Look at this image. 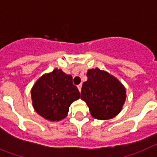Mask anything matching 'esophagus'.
<instances>
[{
	"mask_svg": "<svg viewBox=\"0 0 157 157\" xmlns=\"http://www.w3.org/2000/svg\"><path fill=\"white\" fill-rule=\"evenodd\" d=\"M77 88H78L79 91H80V92H81V88H82V84H79V85H77Z\"/></svg>",
	"mask_w": 157,
	"mask_h": 157,
	"instance_id": "obj_1",
	"label": "esophagus"
}]
</instances>
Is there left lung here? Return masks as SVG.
Segmentation results:
<instances>
[{"instance_id": "obj_1", "label": "left lung", "mask_w": 157, "mask_h": 157, "mask_svg": "<svg viewBox=\"0 0 157 157\" xmlns=\"http://www.w3.org/2000/svg\"><path fill=\"white\" fill-rule=\"evenodd\" d=\"M80 98L86 102L92 116L99 120L115 117L126 100V88L119 80L98 68L88 69Z\"/></svg>"}]
</instances>
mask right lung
<instances>
[{
    "label": "right lung",
    "mask_w": 157,
    "mask_h": 157,
    "mask_svg": "<svg viewBox=\"0 0 157 157\" xmlns=\"http://www.w3.org/2000/svg\"><path fill=\"white\" fill-rule=\"evenodd\" d=\"M31 94L35 111L50 121L65 118L71 103L80 98L72 76L58 69L42 76L32 87Z\"/></svg>",
    "instance_id": "obj_1"
}]
</instances>
